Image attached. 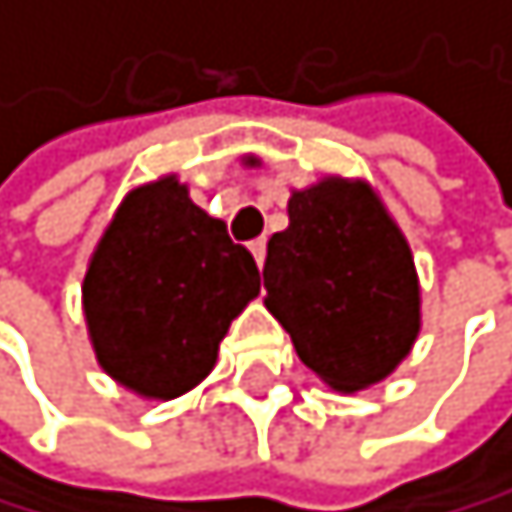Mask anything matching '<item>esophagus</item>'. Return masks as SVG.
<instances>
[{
    "instance_id": "34e87169",
    "label": "esophagus",
    "mask_w": 512,
    "mask_h": 512,
    "mask_svg": "<svg viewBox=\"0 0 512 512\" xmlns=\"http://www.w3.org/2000/svg\"><path fill=\"white\" fill-rule=\"evenodd\" d=\"M248 248H251V254H254V261H258V267H264V258H267V241H264V238H254Z\"/></svg>"
}]
</instances>
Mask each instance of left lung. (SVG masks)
I'll return each mask as SVG.
<instances>
[{"label":"left lung","instance_id":"1","mask_svg":"<svg viewBox=\"0 0 512 512\" xmlns=\"http://www.w3.org/2000/svg\"><path fill=\"white\" fill-rule=\"evenodd\" d=\"M287 216L267 241V309L329 387L355 393L384 381L419 332L406 238L368 183L322 180L290 196Z\"/></svg>","mask_w":512,"mask_h":512}]
</instances>
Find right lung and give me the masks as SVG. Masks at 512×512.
<instances>
[{"label":"right lung","mask_w":512,"mask_h":512,"mask_svg":"<svg viewBox=\"0 0 512 512\" xmlns=\"http://www.w3.org/2000/svg\"><path fill=\"white\" fill-rule=\"evenodd\" d=\"M258 290L251 251L164 177L125 196L89 261L83 306L106 374L141 397L174 400L212 371Z\"/></svg>","instance_id":"right-lung-1"}]
</instances>
